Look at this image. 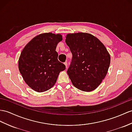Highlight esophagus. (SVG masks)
Returning <instances> with one entry per match:
<instances>
[{
	"mask_svg": "<svg viewBox=\"0 0 132 132\" xmlns=\"http://www.w3.org/2000/svg\"><path fill=\"white\" fill-rule=\"evenodd\" d=\"M64 65H65V68H66V69L67 68V67H68V64H67V62H65L64 63Z\"/></svg>",
	"mask_w": 132,
	"mask_h": 132,
	"instance_id": "esophagus-1",
	"label": "esophagus"
}]
</instances>
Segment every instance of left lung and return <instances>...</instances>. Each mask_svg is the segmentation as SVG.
Returning a JSON list of instances; mask_svg holds the SVG:
<instances>
[{"instance_id": "8db88e82", "label": "left lung", "mask_w": 132, "mask_h": 132, "mask_svg": "<svg viewBox=\"0 0 132 132\" xmlns=\"http://www.w3.org/2000/svg\"><path fill=\"white\" fill-rule=\"evenodd\" d=\"M65 43L73 55L67 70L73 85L83 91L95 90L110 66V55L106 48L97 37L85 32L67 34Z\"/></svg>"}]
</instances>
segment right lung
<instances>
[{"label":"right lung","mask_w":132,"mask_h":132,"mask_svg":"<svg viewBox=\"0 0 132 132\" xmlns=\"http://www.w3.org/2000/svg\"><path fill=\"white\" fill-rule=\"evenodd\" d=\"M62 35L51 32L35 36L24 46L18 60V68L26 83L37 92L49 90L65 66L57 60L55 51Z\"/></svg>","instance_id":"1"}]
</instances>
